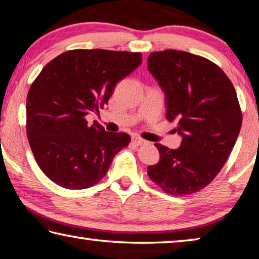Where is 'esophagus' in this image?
<instances>
[{
	"instance_id": "34e87169",
	"label": "esophagus",
	"mask_w": 259,
	"mask_h": 259,
	"mask_svg": "<svg viewBox=\"0 0 259 259\" xmlns=\"http://www.w3.org/2000/svg\"><path fill=\"white\" fill-rule=\"evenodd\" d=\"M145 143H146L145 139L137 137V136H134V137H133V144H135L136 146H140V145H143V144H145Z\"/></svg>"
}]
</instances>
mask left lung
I'll list each match as a JSON object with an SVG mask.
<instances>
[{"label":"left lung","instance_id":"left-lung-1","mask_svg":"<svg viewBox=\"0 0 259 259\" xmlns=\"http://www.w3.org/2000/svg\"><path fill=\"white\" fill-rule=\"evenodd\" d=\"M147 67L164 93L166 119L182 136L176 150L155 144L160 161L147 174L168 194H193L213 181L238 138L242 113L235 89L216 64L190 52H152Z\"/></svg>","mask_w":259,"mask_h":259}]
</instances>
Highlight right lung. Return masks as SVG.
Returning <instances> with one entry per match:
<instances>
[{"label":"right lung","mask_w":259,"mask_h":259,"mask_svg":"<svg viewBox=\"0 0 259 259\" xmlns=\"http://www.w3.org/2000/svg\"><path fill=\"white\" fill-rule=\"evenodd\" d=\"M142 64L140 52L69 50L48 63L29 88L26 133L38 166L64 188L100 182L113 157L129 145L125 133H108L87 115L99 114L116 83Z\"/></svg>","instance_id":"right-lung-1"}]
</instances>
